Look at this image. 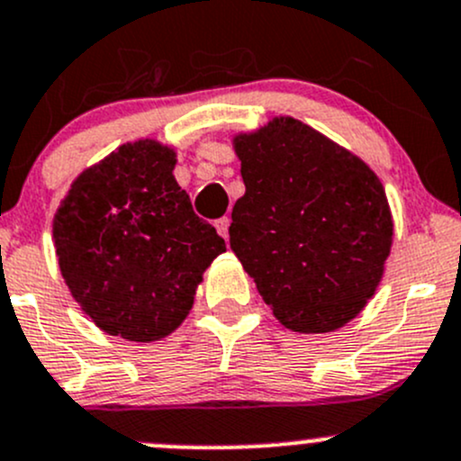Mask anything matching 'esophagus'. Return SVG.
I'll list each match as a JSON object with an SVG mask.
<instances>
[{"mask_svg":"<svg viewBox=\"0 0 461 461\" xmlns=\"http://www.w3.org/2000/svg\"><path fill=\"white\" fill-rule=\"evenodd\" d=\"M213 225H216V231L222 236V239H227V236H230V218H227V216L218 218Z\"/></svg>","mask_w":461,"mask_h":461,"instance_id":"1","label":"esophagus"}]
</instances>
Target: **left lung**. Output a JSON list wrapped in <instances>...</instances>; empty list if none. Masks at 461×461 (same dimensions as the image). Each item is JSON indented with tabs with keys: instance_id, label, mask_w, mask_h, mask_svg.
Here are the masks:
<instances>
[{
	"instance_id": "8db88e82",
	"label": "left lung",
	"mask_w": 461,
	"mask_h": 461,
	"mask_svg": "<svg viewBox=\"0 0 461 461\" xmlns=\"http://www.w3.org/2000/svg\"><path fill=\"white\" fill-rule=\"evenodd\" d=\"M245 194L230 245L274 317L337 330L373 299L393 245L384 185L361 158L294 118L239 133Z\"/></svg>"
}]
</instances>
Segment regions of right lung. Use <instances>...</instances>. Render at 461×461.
Instances as JSON below:
<instances>
[{"label":"right lung","mask_w":461,"mask_h":461,"mask_svg":"<svg viewBox=\"0 0 461 461\" xmlns=\"http://www.w3.org/2000/svg\"><path fill=\"white\" fill-rule=\"evenodd\" d=\"M176 151L127 142L76 178L53 221L59 272L86 317L129 341L174 332L225 240L174 178Z\"/></svg>","instance_id":"right-lung-1"}]
</instances>
